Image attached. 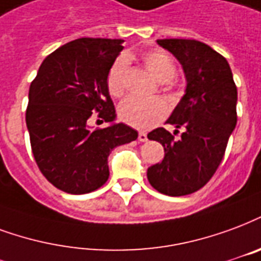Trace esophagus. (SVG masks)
<instances>
[{
	"instance_id": "1",
	"label": "esophagus",
	"mask_w": 261,
	"mask_h": 261,
	"mask_svg": "<svg viewBox=\"0 0 261 261\" xmlns=\"http://www.w3.org/2000/svg\"><path fill=\"white\" fill-rule=\"evenodd\" d=\"M138 141H141V142H145V141H148V136H146V133H144V131H140V133H138Z\"/></svg>"
}]
</instances>
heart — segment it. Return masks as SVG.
<instances>
[{"label": "heart", "mask_w": 261, "mask_h": 261, "mask_svg": "<svg viewBox=\"0 0 261 261\" xmlns=\"http://www.w3.org/2000/svg\"><path fill=\"white\" fill-rule=\"evenodd\" d=\"M142 62L156 80L165 83L170 82L175 74V63L163 51H149L142 55ZM127 59L119 58L113 62L108 77L106 86L108 91L113 96H121L125 91V76H127ZM167 113V106L159 98L140 99L130 96L119 106V117L125 124L136 128H149L162 120Z\"/></svg>", "instance_id": "1"}]
</instances>
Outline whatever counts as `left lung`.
I'll use <instances>...</instances> for the list:
<instances>
[{"label":"left lung","instance_id":"8db88e82","mask_svg":"<svg viewBox=\"0 0 261 261\" xmlns=\"http://www.w3.org/2000/svg\"><path fill=\"white\" fill-rule=\"evenodd\" d=\"M158 44L181 63L187 79L184 96L166 123L182 128L171 134L159 127L148 134L165 148V158L146 175L160 194L182 196L200 190L224 158L237 125L238 91L227 59L196 40L165 38Z\"/></svg>","mask_w":261,"mask_h":261}]
</instances>
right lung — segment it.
I'll list each match as a JSON object with an SVG mask.
<instances>
[{
    "instance_id": "right-lung-1",
    "label": "right lung",
    "mask_w": 261,
    "mask_h": 261,
    "mask_svg": "<svg viewBox=\"0 0 261 261\" xmlns=\"http://www.w3.org/2000/svg\"><path fill=\"white\" fill-rule=\"evenodd\" d=\"M123 40L77 38L48 55L29 90L26 124L38 169L58 190L73 195L101 188L109 178L108 156L138 137L116 111L106 77ZM96 111L112 124L91 130Z\"/></svg>"
}]
</instances>
